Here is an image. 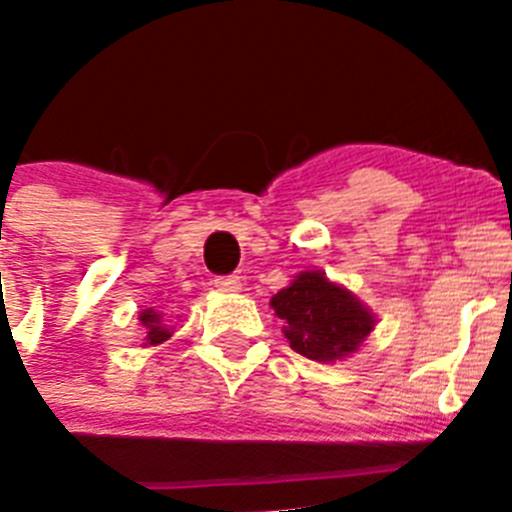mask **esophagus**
<instances>
[{
	"label": "esophagus",
	"mask_w": 512,
	"mask_h": 512,
	"mask_svg": "<svg viewBox=\"0 0 512 512\" xmlns=\"http://www.w3.org/2000/svg\"><path fill=\"white\" fill-rule=\"evenodd\" d=\"M215 287L220 292H237L242 287V280L237 275H222L215 277Z\"/></svg>",
	"instance_id": "obj_1"
}]
</instances>
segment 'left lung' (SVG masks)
Listing matches in <instances>:
<instances>
[{
    "instance_id": "1",
    "label": "left lung",
    "mask_w": 512,
    "mask_h": 512,
    "mask_svg": "<svg viewBox=\"0 0 512 512\" xmlns=\"http://www.w3.org/2000/svg\"><path fill=\"white\" fill-rule=\"evenodd\" d=\"M295 352L317 362H335L357 352L375 327V315L345 287L320 270L300 272L270 300Z\"/></svg>"
}]
</instances>
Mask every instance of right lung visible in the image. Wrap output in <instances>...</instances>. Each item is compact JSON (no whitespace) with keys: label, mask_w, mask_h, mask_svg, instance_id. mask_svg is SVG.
Segmentation results:
<instances>
[{"label":"right lung","mask_w":512,"mask_h":512,"mask_svg":"<svg viewBox=\"0 0 512 512\" xmlns=\"http://www.w3.org/2000/svg\"><path fill=\"white\" fill-rule=\"evenodd\" d=\"M140 322L145 327V342L142 347H152V345H162L165 340L172 337V327L167 325L162 312H155V307H147V310L140 312Z\"/></svg>","instance_id":"right-lung-1"}]
</instances>
